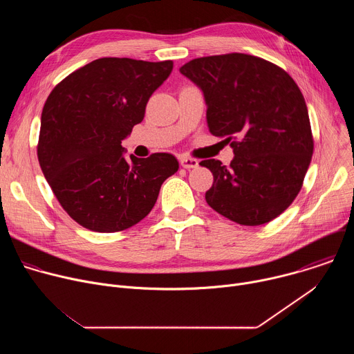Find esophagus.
<instances>
[{
	"instance_id": "esophagus-1",
	"label": "esophagus",
	"mask_w": 354,
	"mask_h": 354,
	"mask_svg": "<svg viewBox=\"0 0 354 354\" xmlns=\"http://www.w3.org/2000/svg\"><path fill=\"white\" fill-rule=\"evenodd\" d=\"M180 167L185 169H190V168H197L198 167V161L194 158H189V157H183L180 158Z\"/></svg>"
}]
</instances>
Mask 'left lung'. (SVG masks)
I'll list each match as a JSON object with an SVG mask.
<instances>
[{
	"instance_id": "8db88e82",
	"label": "left lung",
	"mask_w": 354,
	"mask_h": 354,
	"mask_svg": "<svg viewBox=\"0 0 354 354\" xmlns=\"http://www.w3.org/2000/svg\"><path fill=\"white\" fill-rule=\"evenodd\" d=\"M179 71L203 91L209 130L235 156L228 167L200 162L214 176L207 205L241 225L272 221L297 197L314 153L298 85L279 66L243 53L194 59Z\"/></svg>"
}]
</instances>
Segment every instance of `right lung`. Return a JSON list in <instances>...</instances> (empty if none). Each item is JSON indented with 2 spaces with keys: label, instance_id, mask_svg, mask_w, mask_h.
Returning a JSON list of instances; mask_svg holds the SVG:
<instances>
[{
  "label": "right lung",
  "instance_id": "1",
  "mask_svg": "<svg viewBox=\"0 0 354 354\" xmlns=\"http://www.w3.org/2000/svg\"><path fill=\"white\" fill-rule=\"evenodd\" d=\"M172 68L171 60L104 57L71 73L47 96L39 164L62 207L84 228L133 227L153 210L161 185L178 171L172 154L126 160L122 147Z\"/></svg>",
  "mask_w": 354,
  "mask_h": 354
}]
</instances>
